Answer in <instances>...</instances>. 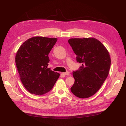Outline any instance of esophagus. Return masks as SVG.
Masks as SVG:
<instances>
[{"mask_svg": "<svg viewBox=\"0 0 126 126\" xmlns=\"http://www.w3.org/2000/svg\"><path fill=\"white\" fill-rule=\"evenodd\" d=\"M63 74L64 75L69 76V75H70V72H69V71H66V72H63Z\"/></svg>", "mask_w": 126, "mask_h": 126, "instance_id": "esophagus-1", "label": "esophagus"}]
</instances>
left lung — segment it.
Masks as SVG:
<instances>
[{"label": "left lung", "instance_id": "1", "mask_svg": "<svg viewBox=\"0 0 126 126\" xmlns=\"http://www.w3.org/2000/svg\"><path fill=\"white\" fill-rule=\"evenodd\" d=\"M79 69L72 72L75 82L71 91L75 96L86 98L96 94L109 74L111 59L109 52L100 41L93 38H71L68 40Z\"/></svg>", "mask_w": 126, "mask_h": 126}]
</instances>
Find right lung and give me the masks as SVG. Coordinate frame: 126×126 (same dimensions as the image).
Listing matches in <instances>:
<instances>
[{"instance_id": "1", "label": "right lung", "mask_w": 126, "mask_h": 126, "mask_svg": "<svg viewBox=\"0 0 126 126\" xmlns=\"http://www.w3.org/2000/svg\"><path fill=\"white\" fill-rule=\"evenodd\" d=\"M57 38L32 37L21 45L16 54L17 70L21 82L30 93L43 95L50 91L59 74L48 68V57Z\"/></svg>"}]
</instances>
